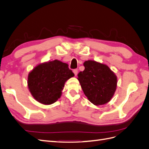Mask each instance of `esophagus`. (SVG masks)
<instances>
[{"mask_svg":"<svg viewBox=\"0 0 149 149\" xmlns=\"http://www.w3.org/2000/svg\"><path fill=\"white\" fill-rule=\"evenodd\" d=\"M73 73H74V74L75 76L77 75V74H78V70H77V69L73 70Z\"/></svg>","mask_w":149,"mask_h":149,"instance_id":"34e87169","label":"esophagus"}]
</instances>
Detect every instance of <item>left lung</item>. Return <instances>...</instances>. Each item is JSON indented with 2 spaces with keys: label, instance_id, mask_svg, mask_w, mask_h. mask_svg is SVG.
<instances>
[{
  "label": "left lung",
  "instance_id": "1",
  "mask_svg": "<svg viewBox=\"0 0 149 149\" xmlns=\"http://www.w3.org/2000/svg\"><path fill=\"white\" fill-rule=\"evenodd\" d=\"M85 69L78 74L81 86L89 101L94 105L109 102L117 87V76L107 65L95 61L84 63Z\"/></svg>",
  "mask_w": 149,
  "mask_h": 149
}]
</instances>
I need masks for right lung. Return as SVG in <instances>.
Returning a JSON list of instances; mask_svg holds the SVG:
<instances>
[{"label":"right lung","mask_w":149,"mask_h":149,"mask_svg":"<svg viewBox=\"0 0 149 149\" xmlns=\"http://www.w3.org/2000/svg\"><path fill=\"white\" fill-rule=\"evenodd\" d=\"M74 76L68 65L55 60L36 66L29 74L28 86L37 101L52 104L60 97L65 82Z\"/></svg>","instance_id":"add662e5"}]
</instances>
